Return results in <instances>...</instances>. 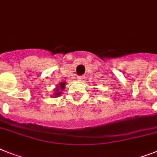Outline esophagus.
<instances>
[{
    "instance_id": "esophagus-1",
    "label": "esophagus",
    "mask_w": 157,
    "mask_h": 157,
    "mask_svg": "<svg viewBox=\"0 0 157 157\" xmlns=\"http://www.w3.org/2000/svg\"><path fill=\"white\" fill-rule=\"evenodd\" d=\"M84 79H85L84 76H77V80L78 82H82Z\"/></svg>"
}]
</instances>
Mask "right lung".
Listing matches in <instances>:
<instances>
[{
    "label": "right lung",
    "mask_w": 157,
    "mask_h": 157,
    "mask_svg": "<svg viewBox=\"0 0 157 157\" xmlns=\"http://www.w3.org/2000/svg\"><path fill=\"white\" fill-rule=\"evenodd\" d=\"M65 86H66V82H59L58 85L56 86V87L54 88V95H51V96L54 97V98L60 96L63 90H64Z\"/></svg>",
    "instance_id": "1"
}]
</instances>
